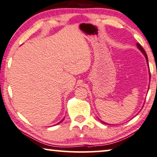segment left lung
<instances>
[{"label": "left lung", "instance_id": "left-lung-1", "mask_svg": "<svg viewBox=\"0 0 157 157\" xmlns=\"http://www.w3.org/2000/svg\"><path fill=\"white\" fill-rule=\"evenodd\" d=\"M136 45H137V48H139V49H140V50H141V52H142V53L144 55V56H145V57H146V59H147V64H149V63H148L147 55V53H146V52H145V50H144V48H143L142 47V46H141V45H140V44H139V43H136ZM149 76H150V78H151V75H150V73H149ZM103 122V124H107V123H105V122Z\"/></svg>", "mask_w": 157, "mask_h": 157}]
</instances>
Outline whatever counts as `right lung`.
I'll list each match as a JSON object with an SVG mask.
<instances>
[{
  "mask_svg": "<svg viewBox=\"0 0 157 157\" xmlns=\"http://www.w3.org/2000/svg\"><path fill=\"white\" fill-rule=\"evenodd\" d=\"M63 120H64V118H63ZM63 120H61V121H60V122H59V123H57V124H59V123H61V122H63Z\"/></svg>",
  "mask_w": 157,
  "mask_h": 157,
  "instance_id": "1",
  "label": "right lung"
}]
</instances>
